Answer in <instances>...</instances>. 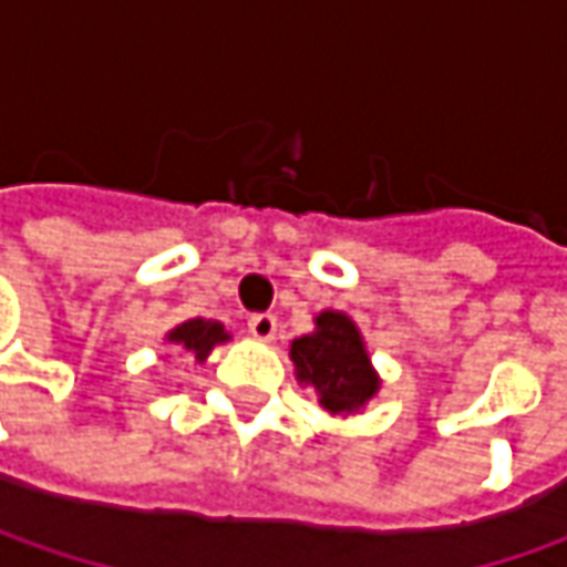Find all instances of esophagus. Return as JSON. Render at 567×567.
Segmentation results:
<instances>
[{
    "instance_id": "34e87169",
    "label": "esophagus",
    "mask_w": 567,
    "mask_h": 567,
    "mask_svg": "<svg viewBox=\"0 0 567 567\" xmlns=\"http://www.w3.org/2000/svg\"><path fill=\"white\" fill-rule=\"evenodd\" d=\"M249 334L255 340H274V334H277V318L268 316V312H261V316H251L249 318Z\"/></svg>"
}]
</instances>
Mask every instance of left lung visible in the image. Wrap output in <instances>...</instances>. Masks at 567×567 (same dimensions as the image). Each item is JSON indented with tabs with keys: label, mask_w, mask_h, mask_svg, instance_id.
I'll return each instance as SVG.
<instances>
[{
	"label": "left lung",
	"mask_w": 567,
	"mask_h": 567,
	"mask_svg": "<svg viewBox=\"0 0 567 567\" xmlns=\"http://www.w3.org/2000/svg\"><path fill=\"white\" fill-rule=\"evenodd\" d=\"M290 360L296 365V379L316 388L318 403L331 416L357 413L375 398L381 384L365 353L360 328L350 316L331 309L316 316L312 334H302L290 343Z\"/></svg>",
	"instance_id": "obj_1"
}]
</instances>
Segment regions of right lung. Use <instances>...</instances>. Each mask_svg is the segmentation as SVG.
Returning a JSON list of instances; mask_svg holds the SVG:
<instances>
[{
	"mask_svg": "<svg viewBox=\"0 0 567 567\" xmlns=\"http://www.w3.org/2000/svg\"><path fill=\"white\" fill-rule=\"evenodd\" d=\"M229 340V334L224 331L220 321H210V318H188L183 324H176L169 334H166V343H173L176 350H186L198 362L207 360V353Z\"/></svg>",
	"mask_w": 567,
	"mask_h": 567,
	"instance_id": "right-lung-1",
	"label": "right lung"
}]
</instances>
